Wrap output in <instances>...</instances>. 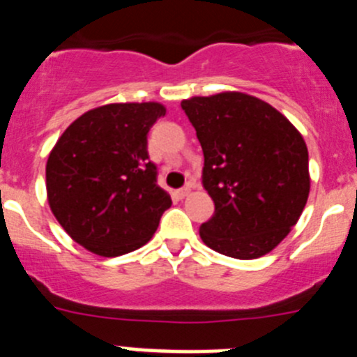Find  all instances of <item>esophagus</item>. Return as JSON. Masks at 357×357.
Listing matches in <instances>:
<instances>
[{"instance_id": "esophagus-1", "label": "esophagus", "mask_w": 357, "mask_h": 357, "mask_svg": "<svg viewBox=\"0 0 357 357\" xmlns=\"http://www.w3.org/2000/svg\"><path fill=\"white\" fill-rule=\"evenodd\" d=\"M189 191H191V189H189L188 185H185V188H182V189H178V191H175V197H176V198H181V200H182V198L188 197Z\"/></svg>"}]
</instances>
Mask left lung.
<instances>
[{
    "instance_id": "obj_1",
    "label": "left lung",
    "mask_w": 357,
    "mask_h": 357,
    "mask_svg": "<svg viewBox=\"0 0 357 357\" xmlns=\"http://www.w3.org/2000/svg\"><path fill=\"white\" fill-rule=\"evenodd\" d=\"M204 150L202 184L214 214L200 225L207 247L236 259L268 254L298 222L309 197L301 132L259 98L243 93L181 103Z\"/></svg>"
}]
</instances>
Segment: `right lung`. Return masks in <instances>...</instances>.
Instances as JSON below:
<instances>
[{
    "instance_id": "right-lung-1",
    "label": "right lung",
    "mask_w": 357,
    "mask_h": 357,
    "mask_svg": "<svg viewBox=\"0 0 357 357\" xmlns=\"http://www.w3.org/2000/svg\"><path fill=\"white\" fill-rule=\"evenodd\" d=\"M160 103H109L82 114L46 164L52 213L78 245L103 257L137 250L172 206L148 157Z\"/></svg>"
}]
</instances>
